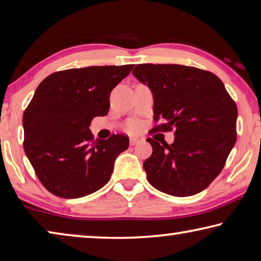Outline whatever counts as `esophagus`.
Returning <instances> with one entry per match:
<instances>
[{
	"instance_id": "esophagus-1",
	"label": "esophagus",
	"mask_w": 261,
	"mask_h": 261,
	"mask_svg": "<svg viewBox=\"0 0 261 261\" xmlns=\"http://www.w3.org/2000/svg\"><path fill=\"white\" fill-rule=\"evenodd\" d=\"M140 142H141V140L139 138H130L129 139V144L130 145H136V144H139Z\"/></svg>"
}]
</instances>
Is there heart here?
Wrapping results in <instances>:
<instances>
[{"label":"heart","instance_id":"obj_1","mask_svg":"<svg viewBox=\"0 0 261 261\" xmlns=\"http://www.w3.org/2000/svg\"><path fill=\"white\" fill-rule=\"evenodd\" d=\"M138 128H139V126L136 125V123H133V125L129 126V129L133 130V132H134V130H138Z\"/></svg>","mask_w":261,"mask_h":261}]
</instances>
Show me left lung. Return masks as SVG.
<instances>
[{
  "instance_id": "1",
  "label": "left lung",
  "mask_w": 261,
  "mask_h": 261,
  "mask_svg": "<svg viewBox=\"0 0 261 261\" xmlns=\"http://www.w3.org/2000/svg\"><path fill=\"white\" fill-rule=\"evenodd\" d=\"M133 75L153 96L156 128L174 129V142L152 139L143 163L150 185L186 197L200 193L220 174L236 142L237 108L225 85L208 71L177 64H139Z\"/></svg>"
}]
</instances>
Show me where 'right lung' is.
I'll return each mask as SVG.
<instances>
[{
    "mask_svg": "<svg viewBox=\"0 0 261 261\" xmlns=\"http://www.w3.org/2000/svg\"><path fill=\"white\" fill-rule=\"evenodd\" d=\"M134 65L88 66L55 72L36 88L22 116L24 150L50 193L80 198L108 184L116 158L129 144L112 134L96 140L95 117L107 116L110 94Z\"/></svg>",
    "mask_w": 261,
    "mask_h": 261,
    "instance_id": "1",
    "label": "right lung"
}]
</instances>
